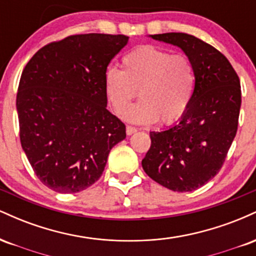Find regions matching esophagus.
I'll return each mask as SVG.
<instances>
[{"label": "esophagus", "instance_id": "esophagus-1", "mask_svg": "<svg viewBox=\"0 0 256 256\" xmlns=\"http://www.w3.org/2000/svg\"><path fill=\"white\" fill-rule=\"evenodd\" d=\"M134 132H137L136 128H132V126H126V134H128V136H131V134H134Z\"/></svg>", "mask_w": 256, "mask_h": 256}]
</instances>
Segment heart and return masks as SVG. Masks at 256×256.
I'll return each instance as SVG.
<instances>
[{"label": "heart", "mask_w": 256, "mask_h": 256, "mask_svg": "<svg viewBox=\"0 0 256 256\" xmlns=\"http://www.w3.org/2000/svg\"><path fill=\"white\" fill-rule=\"evenodd\" d=\"M122 67V71L107 68L104 86L116 113L128 107L138 90L140 101L125 110L126 120L134 124H152L158 120L172 124L186 112L195 85L192 62L186 56L143 46L128 52Z\"/></svg>", "instance_id": "heart-1"}]
</instances>
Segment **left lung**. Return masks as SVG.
<instances>
[{"label":"left lung","mask_w":256,"mask_h":256,"mask_svg":"<svg viewBox=\"0 0 256 256\" xmlns=\"http://www.w3.org/2000/svg\"><path fill=\"white\" fill-rule=\"evenodd\" d=\"M178 46L192 62L195 86L189 107L176 124L150 132L152 146L142 167L173 192H192L210 180L224 164L237 132L240 84L222 52L192 34H150Z\"/></svg>","instance_id":"left-lung-1"}]
</instances>
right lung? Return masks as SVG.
<instances>
[{
    "mask_svg": "<svg viewBox=\"0 0 256 256\" xmlns=\"http://www.w3.org/2000/svg\"><path fill=\"white\" fill-rule=\"evenodd\" d=\"M128 42L124 34H76L43 46L25 66L16 95L20 142L49 189L91 186L125 140V125L107 110L104 77Z\"/></svg>",
    "mask_w": 256,
    "mask_h": 256,
    "instance_id": "add662e5",
    "label": "right lung"
}]
</instances>
